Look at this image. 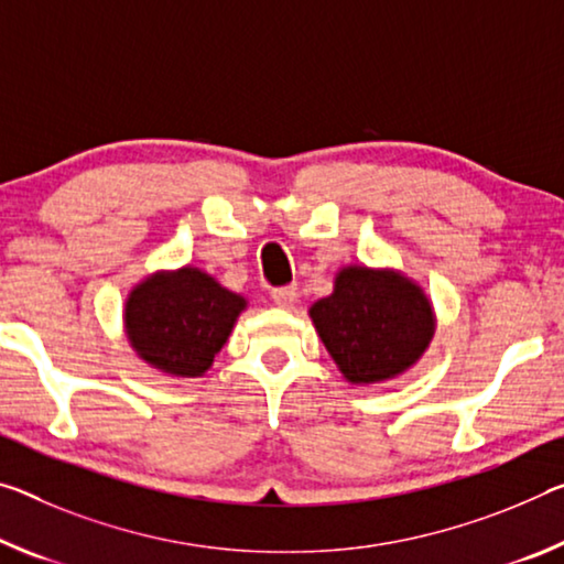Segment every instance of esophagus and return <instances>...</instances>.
<instances>
[{
  "label": "esophagus",
  "mask_w": 564,
  "mask_h": 564,
  "mask_svg": "<svg viewBox=\"0 0 564 564\" xmlns=\"http://www.w3.org/2000/svg\"><path fill=\"white\" fill-rule=\"evenodd\" d=\"M271 299L275 301V306L289 308L291 303L296 301V285H281V289H273Z\"/></svg>",
  "instance_id": "esophagus-1"
}]
</instances>
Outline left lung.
Here are the masks:
<instances>
[{
	"label": "left lung",
	"instance_id": "1",
	"mask_svg": "<svg viewBox=\"0 0 564 564\" xmlns=\"http://www.w3.org/2000/svg\"><path fill=\"white\" fill-rule=\"evenodd\" d=\"M321 341L351 383H379L411 369L434 338L422 285L391 268L346 265L334 293L308 308Z\"/></svg>",
	"mask_w": 564,
	"mask_h": 564
}]
</instances>
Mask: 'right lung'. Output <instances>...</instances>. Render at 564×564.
Returning a JSON list of instances; mask_svg holds the SVG:
<instances>
[{
  "label": "right lung",
  "instance_id": "obj_1",
  "mask_svg": "<svg viewBox=\"0 0 564 564\" xmlns=\"http://www.w3.org/2000/svg\"><path fill=\"white\" fill-rule=\"evenodd\" d=\"M248 301L200 268L158 271L124 301V334L142 361L167 377L195 379L210 369Z\"/></svg>",
  "mask_w": 564,
  "mask_h": 564
}]
</instances>
